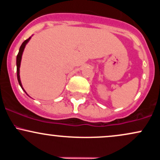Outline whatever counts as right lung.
<instances>
[{
	"mask_svg": "<svg viewBox=\"0 0 160 160\" xmlns=\"http://www.w3.org/2000/svg\"><path fill=\"white\" fill-rule=\"evenodd\" d=\"M31 39V37L28 38V39L25 40V41L23 42L22 44L21 45V47H20L19 48V53H18L17 56H16V71H17V79H18V81H19V83L20 86L22 87V89H23V87L22 86V82H21V80H20V76H19V68H20V64H21V59H22V52L24 51V49H25V45L27 44L28 42L29 41V40ZM25 91V90H24ZM25 93H26V92H25Z\"/></svg>",
	"mask_w": 160,
	"mask_h": 160,
	"instance_id": "obj_1",
	"label": "right lung"
}]
</instances>
